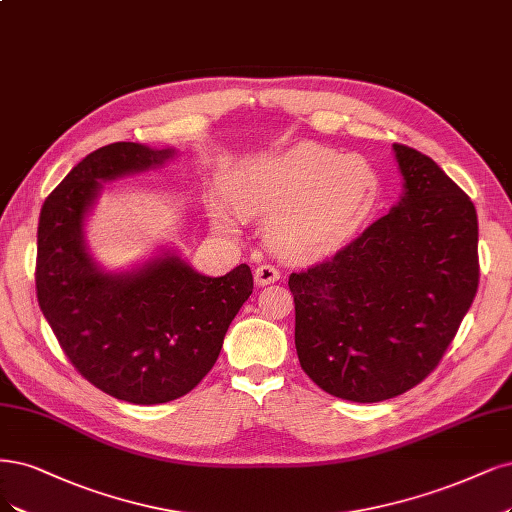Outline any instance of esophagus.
<instances>
[{"label": "esophagus", "mask_w": 512, "mask_h": 512, "mask_svg": "<svg viewBox=\"0 0 512 512\" xmlns=\"http://www.w3.org/2000/svg\"><path fill=\"white\" fill-rule=\"evenodd\" d=\"M279 279V269H275L273 264H260L254 271V281L256 286H267V284H275Z\"/></svg>", "instance_id": "obj_1"}]
</instances>
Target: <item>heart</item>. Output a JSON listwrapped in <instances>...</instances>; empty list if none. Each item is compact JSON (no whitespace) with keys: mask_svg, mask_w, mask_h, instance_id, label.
I'll use <instances>...</instances> for the list:
<instances>
[{"mask_svg":"<svg viewBox=\"0 0 512 512\" xmlns=\"http://www.w3.org/2000/svg\"><path fill=\"white\" fill-rule=\"evenodd\" d=\"M224 192L239 216L267 222V241L281 258L305 262L337 252L360 231L383 197V180L362 156L301 144L239 165ZM211 218L237 233L226 203H211Z\"/></svg>","mask_w":512,"mask_h":512,"instance_id":"obj_1","label":"heart"}]
</instances>
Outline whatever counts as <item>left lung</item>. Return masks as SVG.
Returning a JSON list of instances; mask_svg holds the SVG:
<instances>
[{
  "mask_svg": "<svg viewBox=\"0 0 512 512\" xmlns=\"http://www.w3.org/2000/svg\"><path fill=\"white\" fill-rule=\"evenodd\" d=\"M404 195L337 254L288 279L298 362L324 392L381 402L438 366L479 288V220L430 156L394 144Z\"/></svg>",
  "mask_w": 512,
  "mask_h": 512,
  "instance_id": "obj_1",
  "label": "left lung"
}]
</instances>
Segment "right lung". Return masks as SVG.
<instances>
[{
    "label": "right lung",
    "mask_w": 512,
    "mask_h": 512,
    "mask_svg": "<svg viewBox=\"0 0 512 512\" xmlns=\"http://www.w3.org/2000/svg\"><path fill=\"white\" fill-rule=\"evenodd\" d=\"M173 150L133 142L103 146L46 197L38 224L35 290L78 373L133 404H161L201 383L224 334L254 290L248 264L205 277L175 254L131 273L101 271L84 245V218L101 182L163 165Z\"/></svg>",
    "instance_id": "obj_1"
}]
</instances>
